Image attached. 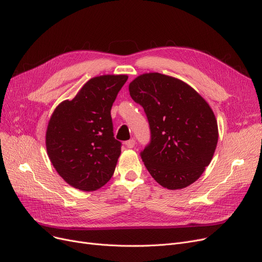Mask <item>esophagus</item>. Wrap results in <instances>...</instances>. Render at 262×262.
<instances>
[{"label": "esophagus", "mask_w": 262, "mask_h": 262, "mask_svg": "<svg viewBox=\"0 0 262 262\" xmlns=\"http://www.w3.org/2000/svg\"><path fill=\"white\" fill-rule=\"evenodd\" d=\"M125 145H126V147L132 148V147H134V145H136V141H134L133 139H130L128 141H125Z\"/></svg>", "instance_id": "esophagus-1"}]
</instances>
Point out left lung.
Listing matches in <instances>:
<instances>
[{
  "mask_svg": "<svg viewBox=\"0 0 262 262\" xmlns=\"http://www.w3.org/2000/svg\"><path fill=\"white\" fill-rule=\"evenodd\" d=\"M146 114L150 141L141 152L148 172L170 190L199 179L215 152L219 130L211 107L191 86L161 73H145L129 85Z\"/></svg>",
  "mask_w": 262,
  "mask_h": 262,
  "instance_id": "left-lung-1",
  "label": "left lung"
}]
</instances>
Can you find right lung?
<instances>
[{"label":"right lung","mask_w":262,"mask_h":262,"mask_svg":"<svg viewBox=\"0 0 262 262\" xmlns=\"http://www.w3.org/2000/svg\"><path fill=\"white\" fill-rule=\"evenodd\" d=\"M126 75H101L54 109L46 133L50 161L69 185L94 191L113 177L121 142L114 137L110 115Z\"/></svg>","instance_id":"1"}]
</instances>
